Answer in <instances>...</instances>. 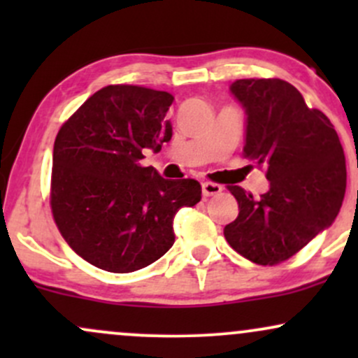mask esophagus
Returning <instances> with one entry per match:
<instances>
[{
	"label": "esophagus",
	"mask_w": 358,
	"mask_h": 358,
	"mask_svg": "<svg viewBox=\"0 0 358 358\" xmlns=\"http://www.w3.org/2000/svg\"><path fill=\"white\" fill-rule=\"evenodd\" d=\"M224 190V188L220 187V185L217 183H212V182H205L202 183V193L203 196H212V195H219V193Z\"/></svg>",
	"instance_id": "obj_1"
}]
</instances>
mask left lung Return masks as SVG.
<instances>
[{
    "label": "left lung",
    "mask_w": 358,
    "mask_h": 358,
    "mask_svg": "<svg viewBox=\"0 0 358 358\" xmlns=\"http://www.w3.org/2000/svg\"><path fill=\"white\" fill-rule=\"evenodd\" d=\"M231 94L245 113L244 155L268 168L269 190L254 199L229 187L239 215L224 236L241 256L273 266L335 222L347 188L343 148L330 119L285 80L241 79Z\"/></svg>",
    "instance_id": "8db88e82"
}]
</instances>
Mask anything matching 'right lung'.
I'll return each instance as SVG.
<instances>
[{"instance_id":"right-lung-1","label":"right lung","mask_w":358,"mask_h":358,"mask_svg":"<svg viewBox=\"0 0 358 358\" xmlns=\"http://www.w3.org/2000/svg\"><path fill=\"white\" fill-rule=\"evenodd\" d=\"M173 96L138 85L97 90L53 145L52 212L67 244L109 273H133L175 242L173 219L202 199L196 180H165L143 166L171 139Z\"/></svg>"}]
</instances>
